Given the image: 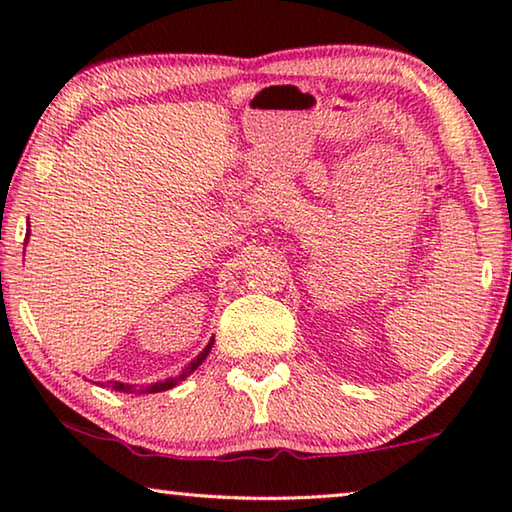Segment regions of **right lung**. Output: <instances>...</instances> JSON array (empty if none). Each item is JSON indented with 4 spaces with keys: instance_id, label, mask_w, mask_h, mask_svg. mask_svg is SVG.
Segmentation results:
<instances>
[{
    "instance_id": "obj_1",
    "label": "right lung",
    "mask_w": 512,
    "mask_h": 512,
    "mask_svg": "<svg viewBox=\"0 0 512 512\" xmlns=\"http://www.w3.org/2000/svg\"><path fill=\"white\" fill-rule=\"evenodd\" d=\"M212 350V341L207 343V348L198 354V357L189 363V366L183 370V375H178V377H171V379H167V381H158V384H151V386H146V388H135V386H128V384H121V381H110V388H115V391H119V393H160V391H169V388H173L178 384V381H183L187 375H192V372L201 366V363L205 361V357H207V352Z\"/></svg>"
}]
</instances>
